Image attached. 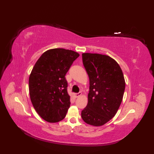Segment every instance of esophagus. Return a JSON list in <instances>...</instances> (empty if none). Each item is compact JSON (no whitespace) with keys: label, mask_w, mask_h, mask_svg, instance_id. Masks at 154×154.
<instances>
[{"label":"esophagus","mask_w":154,"mask_h":154,"mask_svg":"<svg viewBox=\"0 0 154 154\" xmlns=\"http://www.w3.org/2000/svg\"><path fill=\"white\" fill-rule=\"evenodd\" d=\"M80 96H82V92H79V93H76V94H75V98H78V97H79Z\"/></svg>","instance_id":"obj_1"}]
</instances>
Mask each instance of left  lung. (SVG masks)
Wrapping results in <instances>:
<instances>
[{
	"instance_id": "obj_1",
	"label": "left lung",
	"mask_w": 154,
	"mask_h": 154,
	"mask_svg": "<svg viewBox=\"0 0 154 154\" xmlns=\"http://www.w3.org/2000/svg\"><path fill=\"white\" fill-rule=\"evenodd\" d=\"M82 60L89 76L90 91L82 118L88 124L103 126L113 118L121 105L126 85L123 72L109 56L83 53Z\"/></svg>"
}]
</instances>
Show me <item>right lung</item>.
Here are the masks:
<instances>
[{"instance_id":"add662e5","label":"right lung","mask_w":154,"mask_h":154,"mask_svg":"<svg viewBox=\"0 0 154 154\" xmlns=\"http://www.w3.org/2000/svg\"><path fill=\"white\" fill-rule=\"evenodd\" d=\"M79 54L62 48L46 51L35 64L29 77V92L34 108L50 123L66 116L70 107L66 72Z\"/></svg>"}]
</instances>
